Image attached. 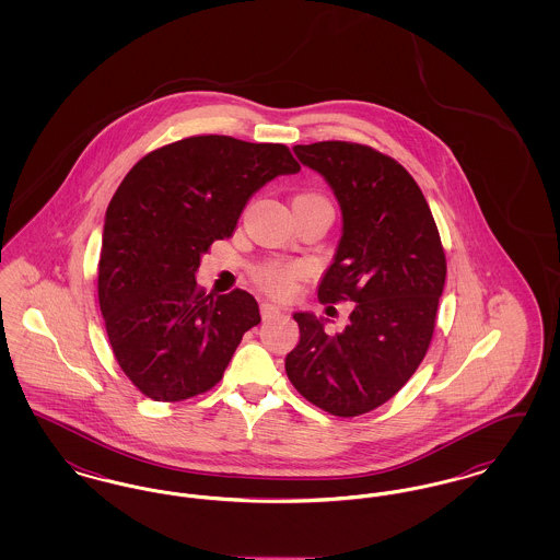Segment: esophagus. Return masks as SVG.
Listing matches in <instances>:
<instances>
[{
    "instance_id": "1",
    "label": "esophagus",
    "mask_w": 560,
    "mask_h": 560,
    "mask_svg": "<svg viewBox=\"0 0 560 560\" xmlns=\"http://www.w3.org/2000/svg\"><path fill=\"white\" fill-rule=\"evenodd\" d=\"M260 313H262V319H272V317H279V315H283V311H281L279 306H275V304H268V302H265V304L260 306Z\"/></svg>"
}]
</instances>
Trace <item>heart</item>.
<instances>
[{
  "label": "heart",
  "instance_id": "heart-1",
  "mask_svg": "<svg viewBox=\"0 0 560 560\" xmlns=\"http://www.w3.org/2000/svg\"><path fill=\"white\" fill-rule=\"evenodd\" d=\"M298 197H319L315 192H302ZM295 197V199H298ZM306 275V268L302 265H281V262H268L265 267L258 268L256 279L260 281V285H265L268 292L277 293V295H288L292 293L300 279Z\"/></svg>",
  "mask_w": 560,
  "mask_h": 560
}]
</instances>
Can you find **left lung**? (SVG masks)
Returning a JSON list of instances; mask_svg holds the SVG:
<instances>
[{
  "instance_id": "1",
  "label": "left lung",
  "mask_w": 560,
  "mask_h": 560,
  "mask_svg": "<svg viewBox=\"0 0 560 560\" xmlns=\"http://www.w3.org/2000/svg\"><path fill=\"white\" fill-rule=\"evenodd\" d=\"M293 153L319 172L342 210V237L319 285L320 302H354L348 325L293 313L300 342L285 357L293 388L340 418L393 399L432 340L445 288V252L432 212L399 161L372 147L327 140Z\"/></svg>"
}]
</instances>
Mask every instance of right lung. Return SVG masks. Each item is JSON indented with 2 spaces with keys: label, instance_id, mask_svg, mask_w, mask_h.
Listing matches in <instances>:
<instances>
[{
  "label": "right lung",
  "instance_id": "add662e5",
  "mask_svg": "<svg viewBox=\"0 0 560 560\" xmlns=\"http://www.w3.org/2000/svg\"><path fill=\"white\" fill-rule=\"evenodd\" d=\"M295 172L285 144L210 133L151 151L115 190L98 302L119 368L149 399L210 390L243 334L260 323L252 293L206 295L195 272L213 241L233 235L249 197Z\"/></svg>",
  "mask_w": 560,
  "mask_h": 560
}]
</instances>
